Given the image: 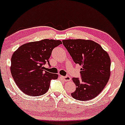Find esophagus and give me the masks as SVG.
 I'll use <instances>...</instances> for the list:
<instances>
[{
    "label": "esophagus",
    "mask_w": 125,
    "mask_h": 125,
    "mask_svg": "<svg viewBox=\"0 0 125 125\" xmlns=\"http://www.w3.org/2000/svg\"><path fill=\"white\" fill-rule=\"evenodd\" d=\"M60 78H61V79H62L65 81H69L71 80V78L68 76H60Z\"/></svg>",
    "instance_id": "esophagus-1"
}]
</instances>
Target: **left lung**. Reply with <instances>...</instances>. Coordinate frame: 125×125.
Segmentation results:
<instances>
[{
	"mask_svg": "<svg viewBox=\"0 0 125 125\" xmlns=\"http://www.w3.org/2000/svg\"><path fill=\"white\" fill-rule=\"evenodd\" d=\"M62 42L76 64L81 68V79L73 77L76 89L71 93L76 100L88 101L97 97L106 85L110 76L109 54L94 41L63 40Z\"/></svg>",
	"mask_w": 125,
	"mask_h": 125,
	"instance_id": "left-lung-1",
	"label": "left lung"
}]
</instances>
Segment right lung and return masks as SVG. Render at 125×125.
Returning a JSON list of instances; mask_svg holds the SVG:
<instances>
[{
	"label": "right lung",
	"mask_w": 125,
	"mask_h": 125,
	"mask_svg": "<svg viewBox=\"0 0 125 125\" xmlns=\"http://www.w3.org/2000/svg\"><path fill=\"white\" fill-rule=\"evenodd\" d=\"M62 44L60 40L44 39L25 43L15 51L11 57L10 70L18 88L30 96H39L49 89L52 80L57 74L44 71L46 62L54 48Z\"/></svg>",
	"instance_id": "obj_1"
}]
</instances>
